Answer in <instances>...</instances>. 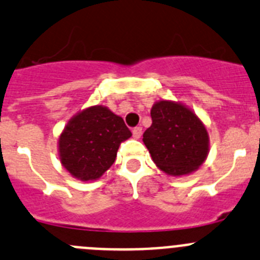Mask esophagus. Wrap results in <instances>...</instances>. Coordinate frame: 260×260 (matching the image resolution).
<instances>
[{"label": "esophagus", "mask_w": 260, "mask_h": 260, "mask_svg": "<svg viewBox=\"0 0 260 260\" xmlns=\"http://www.w3.org/2000/svg\"><path fill=\"white\" fill-rule=\"evenodd\" d=\"M133 137H134L135 139H139V138L142 137V127H140V126H137V127L133 128Z\"/></svg>", "instance_id": "1"}]
</instances>
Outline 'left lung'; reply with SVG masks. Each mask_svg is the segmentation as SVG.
<instances>
[{"instance_id": "left-lung-1", "label": "left lung", "mask_w": 260, "mask_h": 260, "mask_svg": "<svg viewBox=\"0 0 260 260\" xmlns=\"http://www.w3.org/2000/svg\"><path fill=\"white\" fill-rule=\"evenodd\" d=\"M150 116L152 125L143 134V142L162 171L172 176L186 175L206 160L208 133L189 108L160 101Z\"/></svg>"}]
</instances>
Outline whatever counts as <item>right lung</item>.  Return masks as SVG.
Here are the masks:
<instances>
[{"label":"right lung","mask_w":260,"mask_h":260,"mask_svg":"<svg viewBox=\"0 0 260 260\" xmlns=\"http://www.w3.org/2000/svg\"><path fill=\"white\" fill-rule=\"evenodd\" d=\"M130 137L120 116L102 106L89 107L71 118L61 134V163L78 179L95 180L113 165L118 147Z\"/></svg>","instance_id":"add662e5"}]
</instances>
